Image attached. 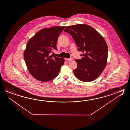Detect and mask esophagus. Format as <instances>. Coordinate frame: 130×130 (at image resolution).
I'll return each mask as SVG.
<instances>
[{
    "label": "esophagus",
    "mask_w": 130,
    "mask_h": 130,
    "mask_svg": "<svg viewBox=\"0 0 130 130\" xmlns=\"http://www.w3.org/2000/svg\"><path fill=\"white\" fill-rule=\"evenodd\" d=\"M66 59V60L67 61H72V60H73V59H72V58H69V59L66 58V59Z\"/></svg>",
    "instance_id": "34e87169"
}]
</instances>
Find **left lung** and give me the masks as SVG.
Masks as SVG:
<instances>
[{
    "instance_id": "obj_1",
    "label": "left lung",
    "mask_w": 130,
    "mask_h": 130,
    "mask_svg": "<svg viewBox=\"0 0 130 130\" xmlns=\"http://www.w3.org/2000/svg\"><path fill=\"white\" fill-rule=\"evenodd\" d=\"M65 32L71 35L83 56L76 59L74 73L78 79L90 82L96 79L106 66L108 47L103 37L93 27L79 24L67 26Z\"/></svg>"
}]
</instances>
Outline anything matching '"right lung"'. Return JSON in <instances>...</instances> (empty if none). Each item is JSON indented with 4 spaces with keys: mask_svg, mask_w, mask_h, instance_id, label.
I'll return each instance as SVG.
<instances>
[{
    "mask_svg": "<svg viewBox=\"0 0 130 130\" xmlns=\"http://www.w3.org/2000/svg\"><path fill=\"white\" fill-rule=\"evenodd\" d=\"M65 26L44 28L37 32L27 42L24 51V61L30 74L36 79L48 82L59 74L64 59L51 56L57 50L56 42Z\"/></svg>",
    "mask_w": 130,
    "mask_h": 130,
    "instance_id": "obj_1",
    "label": "right lung"
}]
</instances>
